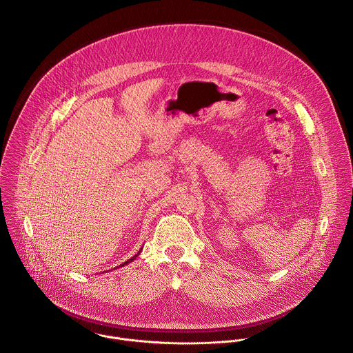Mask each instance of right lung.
I'll use <instances>...</instances> for the list:
<instances>
[{"label":"right lung","instance_id":"obj_1","mask_svg":"<svg viewBox=\"0 0 353 353\" xmlns=\"http://www.w3.org/2000/svg\"><path fill=\"white\" fill-rule=\"evenodd\" d=\"M141 250H143V248H141V249H140V250H139V252H137V254H136V255H133V256H132V258H130V259H128V261H126V262H123V263H122V265H119V268H122V266H125V265H128V263H130V262H133V261H134V259H136V258H137V256H139V254H140V252H141Z\"/></svg>","mask_w":353,"mask_h":353}]
</instances>
